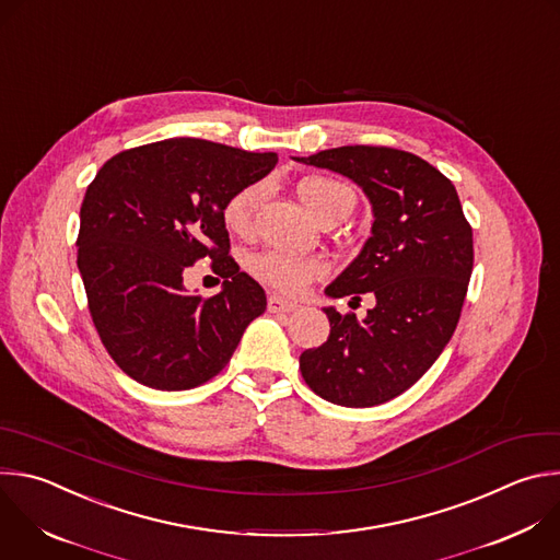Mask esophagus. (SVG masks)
I'll use <instances>...</instances> for the list:
<instances>
[{
  "label": "esophagus",
  "mask_w": 560,
  "mask_h": 560,
  "mask_svg": "<svg viewBox=\"0 0 560 560\" xmlns=\"http://www.w3.org/2000/svg\"><path fill=\"white\" fill-rule=\"evenodd\" d=\"M296 307L299 305L294 301H285V299L277 296V294L268 296V312H272V314H288V312H294Z\"/></svg>",
  "instance_id": "esophagus-1"
}]
</instances>
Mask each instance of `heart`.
<instances>
[{
  "label": "heart",
  "instance_id": "heart-1",
  "mask_svg": "<svg viewBox=\"0 0 560 560\" xmlns=\"http://www.w3.org/2000/svg\"><path fill=\"white\" fill-rule=\"evenodd\" d=\"M264 184H250L237 191L224 207L222 218L229 231L246 233L253 224V215L261 202ZM299 198L305 209L320 222L334 213H349L353 205V194L349 186L331 177H307L299 184ZM250 270L266 285L283 292L299 294L305 285L327 272V264L320 257H299L281 250H266L250 259Z\"/></svg>",
  "mask_w": 560,
  "mask_h": 560
}]
</instances>
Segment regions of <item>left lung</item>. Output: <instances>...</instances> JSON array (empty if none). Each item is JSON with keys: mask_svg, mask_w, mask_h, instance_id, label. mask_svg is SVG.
Returning a JSON list of instances; mask_svg holds the SVG:
<instances>
[{"mask_svg": "<svg viewBox=\"0 0 560 560\" xmlns=\"http://www.w3.org/2000/svg\"><path fill=\"white\" fill-rule=\"evenodd\" d=\"M355 182L371 205V237L325 288L329 299L371 292L362 320L323 307L329 336L299 358L327 402L362 409L411 385L448 345L472 272V229L455 186L427 160L392 147H336L294 158Z\"/></svg>", "mask_w": 560, "mask_h": 560, "instance_id": "1", "label": "left lung"}]
</instances>
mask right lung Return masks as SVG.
<instances>
[{
    "instance_id": "obj_1",
    "label": "right lung",
    "mask_w": 560,
    "mask_h": 560,
    "mask_svg": "<svg viewBox=\"0 0 560 560\" xmlns=\"http://www.w3.org/2000/svg\"><path fill=\"white\" fill-rule=\"evenodd\" d=\"M277 162L272 151L166 138L114 155L88 186L77 266L105 349L140 385L211 381L264 314V288L229 257L222 211ZM205 256L225 279L211 300L183 288V270Z\"/></svg>"
}]
</instances>
